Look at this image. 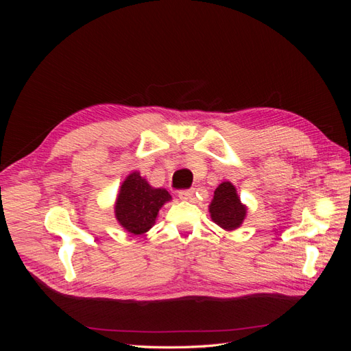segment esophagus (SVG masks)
<instances>
[{"mask_svg":"<svg viewBox=\"0 0 351 351\" xmlns=\"http://www.w3.org/2000/svg\"><path fill=\"white\" fill-rule=\"evenodd\" d=\"M178 197L182 200H192L195 197V189H187V190H180Z\"/></svg>","mask_w":351,"mask_h":351,"instance_id":"obj_1","label":"esophagus"}]
</instances>
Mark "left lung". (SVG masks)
Instances as JSON below:
<instances>
[{"mask_svg":"<svg viewBox=\"0 0 351 351\" xmlns=\"http://www.w3.org/2000/svg\"><path fill=\"white\" fill-rule=\"evenodd\" d=\"M209 212L212 221L217 226L231 231L241 226L247 208L241 204L236 187L230 182H224L215 189L214 199L209 205Z\"/></svg>","mask_w":351,"mask_h":351,"instance_id":"1","label":"left lung"}]
</instances>
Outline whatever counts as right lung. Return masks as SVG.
Masks as SVG:
<instances>
[{
	"mask_svg": "<svg viewBox=\"0 0 351 351\" xmlns=\"http://www.w3.org/2000/svg\"><path fill=\"white\" fill-rule=\"evenodd\" d=\"M171 200L165 189L149 186L137 171L125 177L115 200V218L119 224L134 236L151 230L159 209Z\"/></svg>",
	"mask_w": 351,
	"mask_h": 351,
	"instance_id": "1",
	"label": "right lung"
}]
</instances>
